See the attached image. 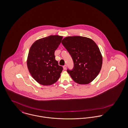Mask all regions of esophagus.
<instances>
[{
	"instance_id": "obj_1",
	"label": "esophagus",
	"mask_w": 128,
	"mask_h": 128,
	"mask_svg": "<svg viewBox=\"0 0 128 128\" xmlns=\"http://www.w3.org/2000/svg\"><path fill=\"white\" fill-rule=\"evenodd\" d=\"M67 68V65H65L64 66H63V69L64 70H66Z\"/></svg>"
}]
</instances>
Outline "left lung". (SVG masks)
<instances>
[{
	"label": "left lung",
	"mask_w": 128,
	"mask_h": 128,
	"mask_svg": "<svg viewBox=\"0 0 128 128\" xmlns=\"http://www.w3.org/2000/svg\"><path fill=\"white\" fill-rule=\"evenodd\" d=\"M61 43L74 62L73 69L67 70L73 80L79 84L93 81L102 65V56L96 44L90 38L80 36L66 37Z\"/></svg>",
	"instance_id": "8db88e82"
}]
</instances>
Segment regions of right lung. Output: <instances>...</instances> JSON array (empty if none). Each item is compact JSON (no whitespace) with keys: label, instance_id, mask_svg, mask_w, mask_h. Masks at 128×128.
<instances>
[{"label":"right lung","instance_id":"1","mask_svg":"<svg viewBox=\"0 0 128 128\" xmlns=\"http://www.w3.org/2000/svg\"><path fill=\"white\" fill-rule=\"evenodd\" d=\"M63 37L50 36L35 41L30 48L27 66L32 77L43 85H50L60 76L63 67L55 59L54 52Z\"/></svg>","mask_w":128,"mask_h":128}]
</instances>
